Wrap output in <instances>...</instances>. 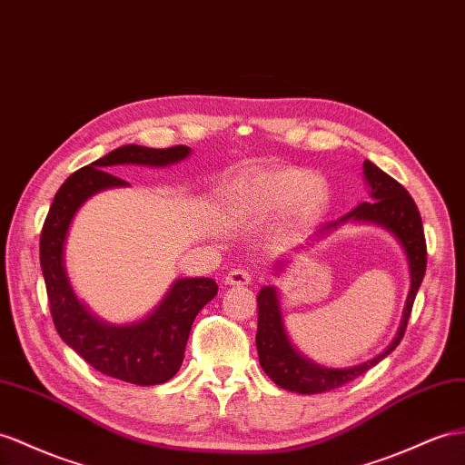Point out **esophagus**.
I'll use <instances>...</instances> for the list:
<instances>
[{
    "label": "esophagus",
    "mask_w": 465,
    "mask_h": 465,
    "mask_svg": "<svg viewBox=\"0 0 465 465\" xmlns=\"http://www.w3.org/2000/svg\"><path fill=\"white\" fill-rule=\"evenodd\" d=\"M252 282V272L245 269H232L225 275V284H249Z\"/></svg>",
    "instance_id": "34e87169"
}]
</instances>
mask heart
<instances>
[{
	"mask_svg": "<svg viewBox=\"0 0 465 465\" xmlns=\"http://www.w3.org/2000/svg\"><path fill=\"white\" fill-rule=\"evenodd\" d=\"M328 200V186L306 169H272L257 173L235 188L232 208L237 216H267L289 206L294 220L312 216Z\"/></svg>",
	"mask_w": 465,
	"mask_h": 465,
	"instance_id": "1",
	"label": "heart"
}]
</instances>
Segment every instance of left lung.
<instances>
[{
	"label": "left lung",
	"mask_w": 465,
	"mask_h": 465,
	"mask_svg": "<svg viewBox=\"0 0 465 465\" xmlns=\"http://www.w3.org/2000/svg\"><path fill=\"white\" fill-rule=\"evenodd\" d=\"M363 174L371 202H361L360 206L346 213L343 218L322 225L316 235H326L346 222H367L381 225V228H385L397 237L404 253H407L411 272V291L407 296V304H404L399 331L395 340L389 343V348L373 357V360L346 369L320 367L318 363L306 360L291 343L282 322L279 291L275 287H263L257 296L259 318L255 343L261 367L281 389L301 392V395H316V392H326L346 385L350 381L363 375L367 369L377 365L381 360H385L399 346L404 330H407L416 292H419L426 272V240L420 212L404 186L381 171L371 161L363 163ZM281 263L282 261H279V265Z\"/></svg>",
	"instance_id": "8db88e82"
}]
</instances>
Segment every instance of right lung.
Instances as JSON below:
<instances>
[{
    "mask_svg": "<svg viewBox=\"0 0 465 465\" xmlns=\"http://www.w3.org/2000/svg\"><path fill=\"white\" fill-rule=\"evenodd\" d=\"M190 147L151 149L124 145L105 157L82 166L58 188L41 232V269L49 296L54 328L70 348L100 373L134 385H159L176 375L184 360L190 328L196 314L218 294L213 279H178L161 304L139 322L114 326L102 322L82 304L70 287L64 267V243L74 213L84 202L105 188L127 186L110 174L108 166L181 163Z\"/></svg>",
    "mask_w": 465,
    "mask_h": 465,
    "instance_id": "right-lung-1",
    "label": "right lung"
}]
</instances>
